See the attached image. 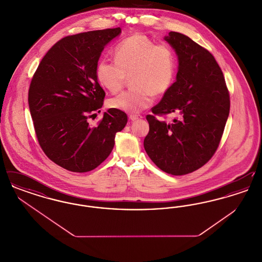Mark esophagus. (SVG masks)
I'll list each match as a JSON object with an SVG mask.
<instances>
[{
  "label": "esophagus",
  "instance_id": "1",
  "mask_svg": "<svg viewBox=\"0 0 262 262\" xmlns=\"http://www.w3.org/2000/svg\"><path fill=\"white\" fill-rule=\"evenodd\" d=\"M128 118H129V120L130 121H137V120H140V119H142V116H140V115H129L128 116Z\"/></svg>",
  "mask_w": 262,
  "mask_h": 262
}]
</instances>
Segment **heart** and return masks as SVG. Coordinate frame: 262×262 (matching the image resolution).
Listing matches in <instances>:
<instances>
[{
    "label": "heart",
    "instance_id": "b5f03b06",
    "mask_svg": "<svg viewBox=\"0 0 262 262\" xmlns=\"http://www.w3.org/2000/svg\"><path fill=\"white\" fill-rule=\"evenodd\" d=\"M114 57L116 62L103 60L96 67L100 85L117 93L132 76L133 88L108 101L112 109L141 112L152 104L153 95L162 96L174 83L176 56L167 43L155 44L146 35L136 33L118 44Z\"/></svg>",
    "mask_w": 262,
    "mask_h": 262
}]
</instances>
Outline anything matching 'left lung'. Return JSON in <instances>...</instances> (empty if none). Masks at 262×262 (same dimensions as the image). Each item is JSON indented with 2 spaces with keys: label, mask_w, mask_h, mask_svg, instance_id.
I'll list each match as a JSON object with an SVG mask.
<instances>
[{
  "label": "left lung",
  "mask_w": 262,
  "mask_h": 262,
  "mask_svg": "<svg viewBox=\"0 0 262 262\" xmlns=\"http://www.w3.org/2000/svg\"><path fill=\"white\" fill-rule=\"evenodd\" d=\"M179 60L177 80L147 115L149 133L144 148L162 171L187 174L208 162L219 146L230 112L224 75L211 53L193 40L171 31L164 38ZM176 112L170 124L156 115Z\"/></svg>",
  "instance_id": "8db88e82"
}]
</instances>
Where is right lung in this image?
Returning <instances> with one entry per match:
<instances>
[{
	"instance_id": "add662e5",
	"label": "right lung",
	"mask_w": 262,
	"mask_h": 262,
	"mask_svg": "<svg viewBox=\"0 0 262 262\" xmlns=\"http://www.w3.org/2000/svg\"><path fill=\"white\" fill-rule=\"evenodd\" d=\"M120 33L117 27L62 38L46 53L31 79L28 104L39 145L50 160L71 172L98 167L126 125V114L115 109L104 113L96 126L88 122L105 98L96 77L101 52Z\"/></svg>"
}]
</instances>
